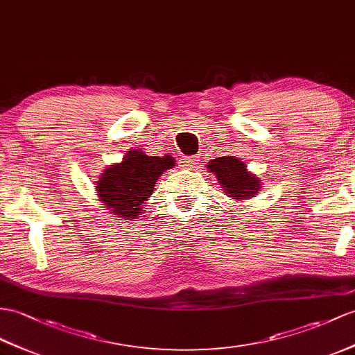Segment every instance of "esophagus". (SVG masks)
I'll use <instances>...</instances> for the list:
<instances>
[{"label": "esophagus", "mask_w": 355, "mask_h": 355, "mask_svg": "<svg viewBox=\"0 0 355 355\" xmlns=\"http://www.w3.org/2000/svg\"><path fill=\"white\" fill-rule=\"evenodd\" d=\"M198 161H200V158L196 157V155H193V157H187V158L184 159V166H185L187 168L191 170V168H196V167H197Z\"/></svg>", "instance_id": "1"}]
</instances>
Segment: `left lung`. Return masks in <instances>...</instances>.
<instances>
[{"instance_id": "1", "label": "left lung", "mask_w": 355, "mask_h": 355, "mask_svg": "<svg viewBox=\"0 0 355 355\" xmlns=\"http://www.w3.org/2000/svg\"><path fill=\"white\" fill-rule=\"evenodd\" d=\"M207 170L217 178L223 193L238 202L254 197L262 185L259 178L247 170V164L236 157L215 158L207 164Z\"/></svg>"}]
</instances>
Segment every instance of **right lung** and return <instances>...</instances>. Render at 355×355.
<instances>
[{
    "mask_svg": "<svg viewBox=\"0 0 355 355\" xmlns=\"http://www.w3.org/2000/svg\"><path fill=\"white\" fill-rule=\"evenodd\" d=\"M171 167H175V158L170 155L159 158L148 157L138 149L129 150L122 162L107 167L96 180L98 197L116 217L137 218L158 178Z\"/></svg>",
    "mask_w": 355,
    "mask_h": 355,
    "instance_id": "add662e5",
    "label": "right lung"
}]
</instances>
